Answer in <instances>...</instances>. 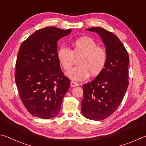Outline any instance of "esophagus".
Segmentation results:
<instances>
[{
    "label": "esophagus",
    "mask_w": 146,
    "mask_h": 146,
    "mask_svg": "<svg viewBox=\"0 0 146 146\" xmlns=\"http://www.w3.org/2000/svg\"><path fill=\"white\" fill-rule=\"evenodd\" d=\"M79 84L77 82H73V81H71V87H76V86H78Z\"/></svg>",
    "instance_id": "obj_1"
}]
</instances>
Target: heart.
<instances>
[{
  "mask_svg": "<svg viewBox=\"0 0 146 146\" xmlns=\"http://www.w3.org/2000/svg\"><path fill=\"white\" fill-rule=\"evenodd\" d=\"M71 50L65 47H61L57 51L58 61L66 71L71 68L74 56L82 55L78 64L79 66L71 69L66 73V76L72 80L81 81L87 79L90 73L97 76L104 68L107 62L106 51L95 40L88 36L78 38L72 44Z\"/></svg>",
  "mask_w": 146,
  "mask_h": 146,
  "instance_id": "heart-1",
  "label": "heart"
}]
</instances>
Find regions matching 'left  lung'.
I'll return each mask as SVG.
<instances>
[{"label": "left lung", "mask_w": 146, "mask_h": 146, "mask_svg": "<svg viewBox=\"0 0 146 146\" xmlns=\"http://www.w3.org/2000/svg\"><path fill=\"white\" fill-rule=\"evenodd\" d=\"M86 29L100 36L105 46L107 62L92 82L83 85L81 111L88 119L102 120L115 111L126 92L129 58L123 44L111 32L100 27Z\"/></svg>", "instance_id": "8db88e82"}]
</instances>
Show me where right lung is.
Returning a JSON list of instances; mask_svg holds the SVG:
<instances>
[{
	"instance_id": "right-lung-1",
	"label": "right lung",
	"mask_w": 146,
	"mask_h": 146,
	"mask_svg": "<svg viewBox=\"0 0 146 146\" xmlns=\"http://www.w3.org/2000/svg\"><path fill=\"white\" fill-rule=\"evenodd\" d=\"M54 26L36 30L19 48L15 82L20 98L35 117L49 119L60 111L63 98L70 86L57 58V42L70 35Z\"/></svg>"
}]
</instances>
